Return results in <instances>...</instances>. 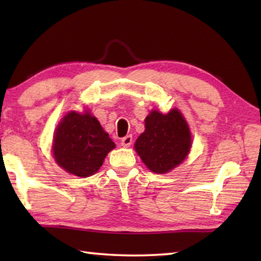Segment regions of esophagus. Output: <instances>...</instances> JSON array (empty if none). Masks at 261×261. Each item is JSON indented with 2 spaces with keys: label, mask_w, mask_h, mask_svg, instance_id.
<instances>
[{
  "label": "esophagus",
  "mask_w": 261,
  "mask_h": 261,
  "mask_svg": "<svg viewBox=\"0 0 261 261\" xmlns=\"http://www.w3.org/2000/svg\"><path fill=\"white\" fill-rule=\"evenodd\" d=\"M131 144H132V136L131 135L125 136L124 138H122V140H121V145L123 147H129Z\"/></svg>",
  "instance_id": "34e87169"
}]
</instances>
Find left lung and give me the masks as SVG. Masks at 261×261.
Listing matches in <instances>:
<instances>
[{
    "mask_svg": "<svg viewBox=\"0 0 261 261\" xmlns=\"http://www.w3.org/2000/svg\"><path fill=\"white\" fill-rule=\"evenodd\" d=\"M191 143L189 125L178 109L168 114L152 110L145 118V131L136 140L135 149L149 170L166 174L185 160Z\"/></svg>",
    "mask_w": 261,
    "mask_h": 261,
    "instance_id": "left-lung-1",
    "label": "left lung"
}]
</instances>
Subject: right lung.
Here are the masks:
<instances>
[{
    "label": "right lung",
    "mask_w": 261,
    "mask_h": 261,
    "mask_svg": "<svg viewBox=\"0 0 261 261\" xmlns=\"http://www.w3.org/2000/svg\"><path fill=\"white\" fill-rule=\"evenodd\" d=\"M51 148L61 168L78 177H88L100 169L115 143L90 110H72L57 125Z\"/></svg>",
    "instance_id": "obj_1"
}]
</instances>
